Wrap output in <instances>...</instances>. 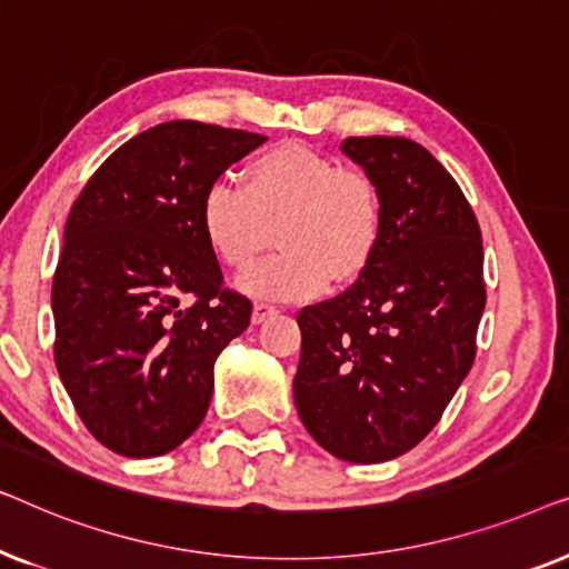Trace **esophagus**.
<instances>
[{
	"instance_id": "1",
	"label": "esophagus",
	"mask_w": 569,
	"mask_h": 569,
	"mask_svg": "<svg viewBox=\"0 0 569 569\" xmlns=\"http://www.w3.org/2000/svg\"><path fill=\"white\" fill-rule=\"evenodd\" d=\"M277 313L274 306H269V302H256L253 306V323H263L267 318H271Z\"/></svg>"
}]
</instances>
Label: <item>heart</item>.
Segmentation results:
<instances>
[{
	"label": "heart",
	"instance_id": "1",
	"mask_svg": "<svg viewBox=\"0 0 569 569\" xmlns=\"http://www.w3.org/2000/svg\"><path fill=\"white\" fill-rule=\"evenodd\" d=\"M209 251L228 269L251 267L279 228L277 256L240 277L256 298L306 300L368 267L383 232V197L362 170L284 142L256 154L243 189L214 181L199 207Z\"/></svg>",
	"mask_w": 569,
	"mask_h": 569
}]
</instances>
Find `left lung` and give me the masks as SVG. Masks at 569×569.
<instances>
[{
  "instance_id": "1",
  "label": "left lung",
  "mask_w": 569,
  "mask_h": 569,
  "mask_svg": "<svg viewBox=\"0 0 569 569\" xmlns=\"http://www.w3.org/2000/svg\"><path fill=\"white\" fill-rule=\"evenodd\" d=\"M341 152L383 197L368 267L337 298L298 313L295 407L341 461L407 453L440 422L477 357L485 248L453 176L403 137H347Z\"/></svg>"
}]
</instances>
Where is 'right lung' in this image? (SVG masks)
Returning a JSON list of instances; mask_svg holds the SVG:
<instances>
[{"mask_svg": "<svg viewBox=\"0 0 569 569\" xmlns=\"http://www.w3.org/2000/svg\"><path fill=\"white\" fill-rule=\"evenodd\" d=\"M263 134L168 121L121 144L84 183L53 271V362L108 450L152 458L204 419L214 360L251 323L199 228L204 191Z\"/></svg>", "mask_w": 569, "mask_h": 569, "instance_id": "obj_1", "label": "right lung"}]
</instances>
